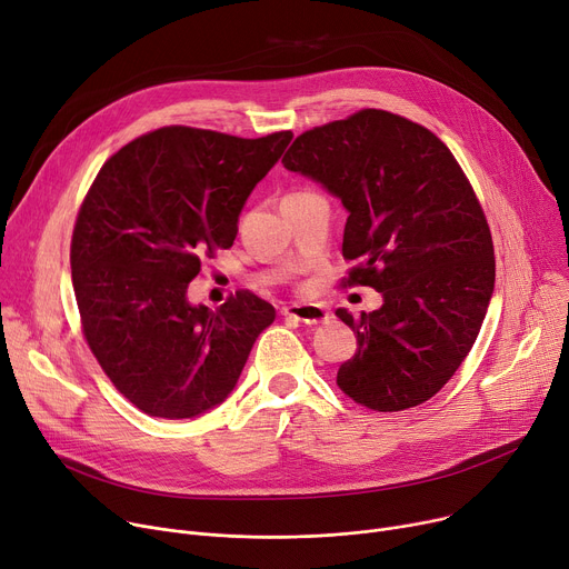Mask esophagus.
<instances>
[{
	"mask_svg": "<svg viewBox=\"0 0 569 569\" xmlns=\"http://www.w3.org/2000/svg\"><path fill=\"white\" fill-rule=\"evenodd\" d=\"M282 317L296 319L300 323H323L328 321L330 315L323 306H317V303H293L282 308Z\"/></svg>",
	"mask_w": 569,
	"mask_h": 569,
	"instance_id": "34e87169",
	"label": "esophagus"
}]
</instances>
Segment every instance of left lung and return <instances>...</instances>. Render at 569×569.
Wrapping results in <instances>:
<instances>
[{
  "instance_id": "1",
  "label": "left lung",
  "mask_w": 569,
  "mask_h": 569,
  "mask_svg": "<svg viewBox=\"0 0 569 569\" xmlns=\"http://www.w3.org/2000/svg\"><path fill=\"white\" fill-rule=\"evenodd\" d=\"M349 211L345 287L383 296L375 312L336 315L358 349L338 386L372 411L427 402L469 356L493 293L491 231L471 181L425 126L367 108L298 136L282 158Z\"/></svg>"
}]
</instances>
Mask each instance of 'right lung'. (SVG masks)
<instances>
[{"mask_svg": "<svg viewBox=\"0 0 569 569\" xmlns=\"http://www.w3.org/2000/svg\"><path fill=\"white\" fill-rule=\"evenodd\" d=\"M293 132L246 140L164 126L106 160L78 211L71 273L84 340L114 388L153 418H194L237 386L276 310L248 289L188 303L202 259L231 248L239 213Z\"/></svg>", "mask_w": 569, "mask_h": 569, "instance_id": "add662e5", "label": "right lung"}]
</instances>
